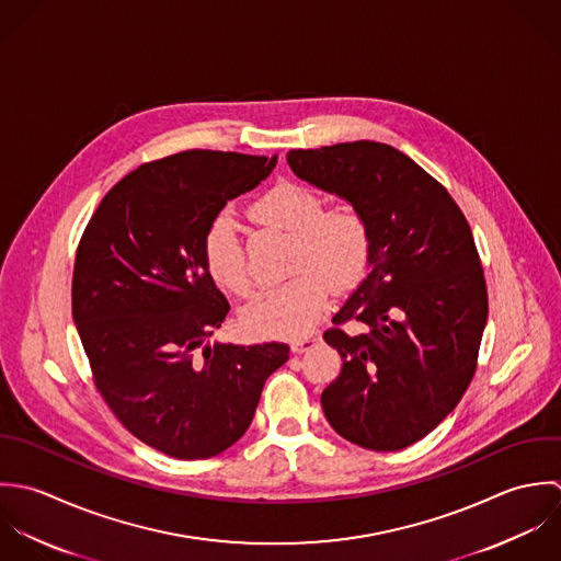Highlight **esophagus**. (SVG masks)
Instances as JSON below:
<instances>
[{"label": "esophagus", "instance_id": "esophagus-1", "mask_svg": "<svg viewBox=\"0 0 561 561\" xmlns=\"http://www.w3.org/2000/svg\"><path fill=\"white\" fill-rule=\"evenodd\" d=\"M319 342H321V337H301V340H295V342L290 344V351L299 355V353H306V351H310V348H312V346H317Z\"/></svg>", "mask_w": 561, "mask_h": 561}]
</instances>
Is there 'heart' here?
<instances>
[{
  "mask_svg": "<svg viewBox=\"0 0 561 561\" xmlns=\"http://www.w3.org/2000/svg\"><path fill=\"white\" fill-rule=\"evenodd\" d=\"M257 224L293 233V279L262 290L240 312V325L260 340H299L325 314L332 284L355 286L370 262L373 231L366 217L346 204L323 208L308 186L279 182L249 206ZM208 275L233 295L251 290L244 247L229 215L208 225L202 242Z\"/></svg>",
  "mask_w": 561,
  "mask_h": 561,
  "instance_id": "obj_1",
  "label": "heart"
}]
</instances>
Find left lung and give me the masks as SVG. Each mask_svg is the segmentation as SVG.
<instances>
[{
    "mask_svg": "<svg viewBox=\"0 0 561 561\" xmlns=\"http://www.w3.org/2000/svg\"><path fill=\"white\" fill-rule=\"evenodd\" d=\"M293 173L357 208L373 231L368 275L325 332L342 370L323 394L342 438L399 450L434 432L463 397L488 321V293L461 210L403 151L355 140L293 149Z\"/></svg>",
    "mask_w": 561,
    "mask_h": 561,
    "instance_id": "1",
    "label": "left lung"
}]
</instances>
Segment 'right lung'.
Masks as SVG:
<instances>
[{
    "instance_id": "add662e5",
    "label": "right lung",
    "mask_w": 561,
    "mask_h": 561,
    "mask_svg": "<svg viewBox=\"0 0 561 561\" xmlns=\"http://www.w3.org/2000/svg\"><path fill=\"white\" fill-rule=\"evenodd\" d=\"M277 156L191 149L125 175L87 225L73 323L98 390L140 443L175 459L224 453L249 430L288 344L210 342L229 312L202 242L229 199Z\"/></svg>"
}]
</instances>
